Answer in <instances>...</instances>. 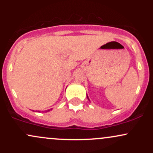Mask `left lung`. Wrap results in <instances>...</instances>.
<instances>
[{
	"mask_svg": "<svg viewBox=\"0 0 153 153\" xmlns=\"http://www.w3.org/2000/svg\"><path fill=\"white\" fill-rule=\"evenodd\" d=\"M87 98H88V101H90V99H88V96H87Z\"/></svg>",
	"mask_w": 153,
	"mask_h": 153,
	"instance_id": "left-lung-1",
	"label": "left lung"
}]
</instances>
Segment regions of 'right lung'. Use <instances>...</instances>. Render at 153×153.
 Instances as JSON below:
<instances>
[{
  "instance_id": "obj_1",
  "label": "right lung",
  "mask_w": 153,
  "mask_h": 153,
  "mask_svg": "<svg viewBox=\"0 0 153 153\" xmlns=\"http://www.w3.org/2000/svg\"><path fill=\"white\" fill-rule=\"evenodd\" d=\"M51 109H52V108H51ZM50 111V110H48V111Z\"/></svg>"
}]
</instances>
